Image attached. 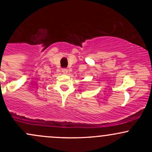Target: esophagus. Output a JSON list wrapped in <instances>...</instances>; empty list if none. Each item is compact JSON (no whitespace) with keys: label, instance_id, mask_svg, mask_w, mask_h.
<instances>
[{"label":"esophagus","instance_id":"obj_1","mask_svg":"<svg viewBox=\"0 0 152 152\" xmlns=\"http://www.w3.org/2000/svg\"><path fill=\"white\" fill-rule=\"evenodd\" d=\"M62 72L64 73V74H66L68 73V69H66V68H64V69H62Z\"/></svg>","mask_w":152,"mask_h":152}]
</instances>
